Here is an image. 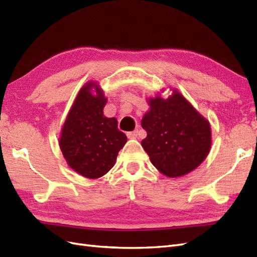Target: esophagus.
I'll use <instances>...</instances> for the list:
<instances>
[{"instance_id":"esophagus-1","label":"esophagus","mask_w":257,"mask_h":257,"mask_svg":"<svg viewBox=\"0 0 257 257\" xmlns=\"http://www.w3.org/2000/svg\"><path fill=\"white\" fill-rule=\"evenodd\" d=\"M126 135H127V137L131 138V139H135V138H137V136H138V132H137V131L128 132V133H127Z\"/></svg>"}]
</instances>
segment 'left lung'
Here are the masks:
<instances>
[{"mask_svg":"<svg viewBox=\"0 0 257 257\" xmlns=\"http://www.w3.org/2000/svg\"><path fill=\"white\" fill-rule=\"evenodd\" d=\"M142 120L147 137L142 146L153 166L169 178L191 173L205 161L211 148V127L178 90L172 95L148 98Z\"/></svg>","mask_w":257,"mask_h":257,"instance_id":"obj_1","label":"left lung"}]
</instances>
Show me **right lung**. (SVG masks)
<instances>
[{"instance_id":"add662e5","label":"right lung","mask_w":257,"mask_h":257,"mask_svg":"<svg viewBox=\"0 0 257 257\" xmlns=\"http://www.w3.org/2000/svg\"><path fill=\"white\" fill-rule=\"evenodd\" d=\"M107 97L95 81L79 90L62 127L59 146L74 172L89 179L106 175L115 164L127 137L115 118L104 115Z\"/></svg>"}]
</instances>
